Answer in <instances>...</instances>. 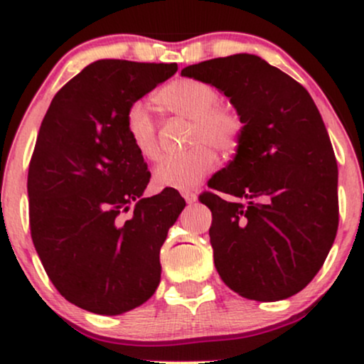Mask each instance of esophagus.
<instances>
[{
    "label": "esophagus",
    "instance_id": "34e87169",
    "mask_svg": "<svg viewBox=\"0 0 364 364\" xmlns=\"http://www.w3.org/2000/svg\"><path fill=\"white\" fill-rule=\"evenodd\" d=\"M181 195H183V198L186 200V203H195L196 198H198L195 191H188L186 190V191H181Z\"/></svg>",
    "mask_w": 364,
    "mask_h": 364
}]
</instances>
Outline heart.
<instances>
[{"mask_svg": "<svg viewBox=\"0 0 364 364\" xmlns=\"http://www.w3.org/2000/svg\"><path fill=\"white\" fill-rule=\"evenodd\" d=\"M156 102L164 111L181 114L193 121L191 144H200L185 154L162 159L154 169V183L157 188L190 190L215 168V154L231 152L240 141V116L228 107L217 106L220 94L210 83L195 78H178L166 83L156 94ZM124 129L136 152L147 161H156L161 154L157 129L152 114L144 102H133L124 114ZM209 144L205 146L201 141Z\"/></svg>", "mask_w": 364, "mask_h": 364, "instance_id": "b5f03b06", "label": "heart"}]
</instances>
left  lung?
<instances>
[{
  "label": "left lung",
  "mask_w": 364,
  "mask_h": 364,
  "mask_svg": "<svg viewBox=\"0 0 364 364\" xmlns=\"http://www.w3.org/2000/svg\"><path fill=\"white\" fill-rule=\"evenodd\" d=\"M214 85L243 129L236 156L210 188L248 203L203 193L220 279L240 296L279 301L318 274L339 225L337 162L311 95L255 54H232L181 70Z\"/></svg>",
  "instance_id": "obj_1"
}]
</instances>
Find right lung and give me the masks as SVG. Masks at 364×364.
Returning <instances> with one entry per match:
<instances>
[{
  "label": "right lung",
  "instance_id": "add662e5",
  "mask_svg": "<svg viewBox=\"0 0 364 364\" xmlns=\"http://www.w3.org/2000/svg\"><path fill=\"white\" fill-rule=\"evenodd\" d=\"M176 70L90 63L54 95L41 124L27 179L32 241L54 287L87 311L121 315L161 282V246L186 203L173 188L141 196L150 173L124 114Z\"/></svg>",
  "mask_w": 364,
  "mask_h": 364
}]
</instances>
